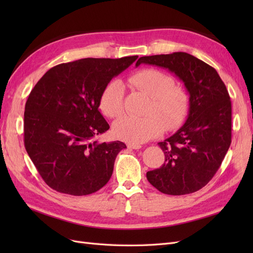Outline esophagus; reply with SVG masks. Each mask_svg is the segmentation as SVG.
Returning <instances> with one entry per match:
<instances>
[{
  "instance_id": "34e87169",
  "label": "esophagus",
  "mask_w": 253,
  "mask_h": 253,
  "mask_svg": "<svg viewBox=\"0 0 253 253\" xmlns=\"http://www.w3.org/2000/svg\"><path fill=\"white\" fill-rule=\"evenodd\" d=\"M127 147L131 148V149H134V150H139L142 147V145L138 144V143H128Z\"/></svg>"
}]
</instances>
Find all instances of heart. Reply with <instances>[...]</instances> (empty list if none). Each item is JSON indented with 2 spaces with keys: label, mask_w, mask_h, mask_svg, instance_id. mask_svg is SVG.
<instances>
[{
  "label": "heart",
  "mask_w": 253,
  "mask_h": 253,
  "mask_svg": "<svg viewBox=\"0 0 253 253\" xmlns=\"http://www.w3.org/2000/svg\"><path fill=\"white\" fill-rule=\"evenodd\" d=\"M132 88L151 97L145 113L138 117L126 115L115 122L114 133L120 139L142 143L164 132L174 128L185 120L189 110L187 90L174 85V78L158 68H142L127 78ZM101 112L109 118H118L125 111V88L119 80H112L102 91L99 100Z\"/></svg>",
  "instance_id": "obj_1"
}]
</instances>
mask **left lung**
<instances>
[{
	"instance_id": "obj_1",
	"label": "left lung",
	"mask_w": 253,
	"mask_h": 253,
	"mask_svg": "<svg viewBox=\"0 0 253 253\" xmlns=\"http://www.w3.org/2000/svg\"><path fill=\"white\" fill-rule=\"evenodd\" d=\"M141 63L168 68L183 82L190 95L188 119L159 147L165 164L147 173L153 187L169 195L196 192L208 183L231 144V100L212 66L187 52L145 56Z\"/></svg>"
}]
</instances>
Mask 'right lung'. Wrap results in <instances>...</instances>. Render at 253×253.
<instances>
[{"mask_svg":"<svg viewBox=\"0 0 253 253\" xmlns=\"http://www.w3.org/2000/svg\"><path fill=\"white\" fill-rule=\"evenodd\" d=\"M138 56L86 58L51 67L30 91L24 144L36 169L57 192H97L110 180L121 141L90 140L110 126L99 112L104 87Z\"/></svg>","mask_w":253,"mask_h":253,"instance_id":"obj_1","label":"right lung"}]
</instances>
